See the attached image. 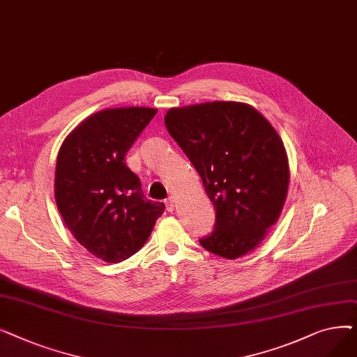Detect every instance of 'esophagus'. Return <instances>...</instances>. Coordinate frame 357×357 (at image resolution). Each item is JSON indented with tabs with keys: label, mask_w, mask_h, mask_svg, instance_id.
Segmentation results:
<instances>
[{
	"label": "esophagus",
	"mask_w": 357,
	"mask_h": 357,
	"mask_svg": "<svg viewBox=\"0 0 357 357\" xmlns=\"http://www.w3.org/2000/svg\"><path fill=\"white\" fill-rule=\"evenodd\" d=\"M165 204H166V210H167L169 213H172V211L175 210V202H174V198H172V197H169V198L165 201Z\"/></svg>",
	"instance_id": "1"
}]
</instances>
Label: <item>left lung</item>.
<instances>
[{"label":"left lung","mask_w":357,"mask_h":357,"mask_svg":"<svg viewBox=\"0 0 357 357\" xmlns=\"http://www.w3.org/2000/svg\"><path fill=\"white\" fill-rule=\"evenodd\" d=\"M165 126L214 205V230L201 246L227 259L253 250L288 192V158L275 128L253 107L230 101L172 108Z\"/></svg>","instance_id":"8db88e82"}]
</instances>
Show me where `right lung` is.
<instances>
[{
  "label": "right lung",
  "instance_id": "1",
  "mask_svg": "<svg viewBox=\"0 0 357 357\" xmlns=\"http://www.w3.org/2000/svg\"><path fill=\"white\" fill-rule=\"evenodd\" d=\"M158 109L111 108L82 121L62 143L54 174L58 210L73 237L119 264L143 248L165 204L144 197L126 155Z\"/></svg>",
  "mask_w": 357,
  "mask_h": 357
}]
</instances>
